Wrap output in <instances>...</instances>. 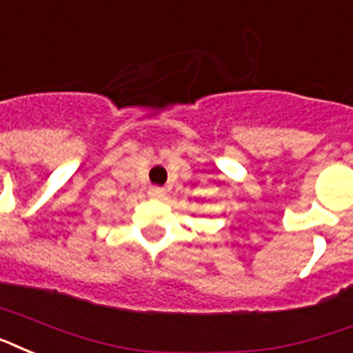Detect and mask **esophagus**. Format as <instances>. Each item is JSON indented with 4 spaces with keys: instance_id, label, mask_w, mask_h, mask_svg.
Segmentation results:
<instances>
[{
    "instance_id": "1",
    "label": "esophagus",
    "mask_w": 353,
    "mask_h": 353,
    "mask_svg": "<svg viewBox=\"0 0 353 353\" xmlns=\"http://www.w3.org/2000/svg\"><path fill=\"white\" fill-rule=\"evenodd\" d=\"M148 194H150V198H153V200H161V198H165V190L161 187H152Z\"/></svg>"
}]
</instances>
